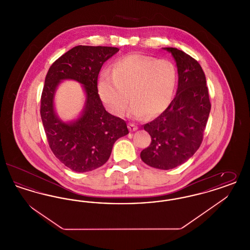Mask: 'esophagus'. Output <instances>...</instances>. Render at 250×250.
<instances>
[{"label": "esophagus", "instance_id": "obj_1", "mask_svg": "<svg viewBox=\"0 0 250 250\" xmlns=\"http://www.w3.org/2000/svg\"><path fill=\"white\" fill-rule=\"evenodd\" d=\"M128 127H129V130L130 131L138 130V126H137V125H135L134 124H131V123L128 125Z\"/></svg>", "mask_w": 250, "mask_h": 250}]
</instances>
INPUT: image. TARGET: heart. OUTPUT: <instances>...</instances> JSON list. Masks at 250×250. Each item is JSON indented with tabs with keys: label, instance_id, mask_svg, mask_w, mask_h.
<instances>
[{
	"label": "heart",
	"instance_id": "1",
	"mask_svg": "<svg viewBox=\"0 0 250 250\" xmlns=\"http://www.w3.org/2000/svg\"><path fill=\"white\" fill-rule=\"evenodd\" d=\"M176 84L177 70L170 61L130 54L114 62L111 74L101 73L97 90L107 111L115 116L124 114L130 99V117L155 118L169 107Z\"/></svg>",
	"mask_w": 250,
	"mask_h": 250
}]
</instances>
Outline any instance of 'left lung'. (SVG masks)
Here are the masks:
<instances>
[{
  "label": "left lung",
  "instance_id": "8db88e82",
  "mask_svg": "<svg viewBox=\"0 0 250 250\" xmlns=\"http://www.w3.org/2000/svg\"><path fill=\"white\" fill-rule=\"evenodd\" d=\"M163 49L176 62L178 88L166 111L144 125L152 142L141 158L150 167L170 169L187 162L200 148L211 103L200 63L178 48Z\"/></svg>",
  "mask_w": 250,
  "mask_h": 250
}]
</instances>
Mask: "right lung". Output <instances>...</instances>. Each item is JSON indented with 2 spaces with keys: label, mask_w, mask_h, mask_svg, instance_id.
<instances>
[{
  "label": "right lung",
  "mask_w": 250,
  "mask_h": 250,
  "mask_svg": "<svg viewBox=\"0 0 250 250\" xmlns=\"http://www.w3.org/2000/svg\"><path fill=\"white\" fill-rule=\"evenodd\" d=\"M113 47L77 46L49 67L41 96L40 114L49 147L64 166L76 172L91 171L103 166L114 143L128 134L126 123L108 113L97 91V78L103 63L116 54ZM83 85L85 103L76 119L60 120L54 97L63 80Z\"/></svg>",
  "instance_id": "right-lung-1"
}]
</instances>
